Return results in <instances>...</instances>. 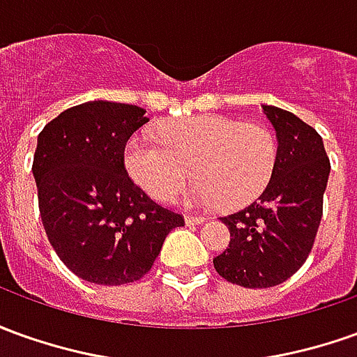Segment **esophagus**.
<instances>
[{
	"label": "esophagus",
	"mask_w": 357,
	"mask_h": 357,
	"mask_svg": "<svg viewBox=\"0 0 357 357\" xmlns=\"http://www.w3.org/2000/svg\"><path fill=\"white\" fill-rule=\"evenodd\" d=\"M184 221H186V225H200L204 223V218L202 215H186Z\"/></svg>",
	"instance_id": "esophagus-1"
}]
</instances>
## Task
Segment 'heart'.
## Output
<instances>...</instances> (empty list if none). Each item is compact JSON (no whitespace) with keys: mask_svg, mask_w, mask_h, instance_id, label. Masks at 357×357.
I'll list each match as a JSON object with an SVG mask.
<instances>
[{"mask_svg":"<svg viewBox=\"0 0 357 357\" xmlns=\"http://www.w3.org/2000/svg\"><path fill=\"white\" fill-rule=\"evenodd\" d=\"M159 137L136 134L124 146L128 174L157 200L181 190L188 165L196 183L184 202L237 208L264 190L276 165V137L257 122L198 114L167 122Z\"/></svg>","mask_w":357,"mask_h":357,"instance_id":"1","label":"heart"}]
</instances>
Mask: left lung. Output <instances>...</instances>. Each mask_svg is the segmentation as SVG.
I'll return each mask as SVG.
<instances>
[{"label": "left lung", "mask_w": 357, "mask_h": 357, "mask_svg": "<svg viewBox=\"0 0 357 357\" xmlns=\"http://www.w3.org/2000/svg\"><path fill=\"white\" fill-rule=\"evenodd\" d=\"M262 112L276 130L274 171L257 202L220 218L231 241L213 258L218 274L243 287L278 286L303 266L323 218L331 173L314 128L272 105H262Z\"/></svg>", "instance_id": "1"}]
</instances>
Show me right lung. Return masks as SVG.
<instances>
[{
  "label": "right lung",
  "mask_w": 357,
  "mask_h": 357,
  "mask_svg": "<svg viewBox=\"0 0 357 357\" xmlns=\"http://www.w3.org/2000/svg\"><path fill=\"white\" fill-rule=\"evenodd\" d=\"M149 122L144 108L89 100L63 110L38 134L33 174L50 245L75 276L99 286L144 278L165 237L183 227L132 183L124 146Z\"/></svg>",
  "instance_id": "1"
}]
</instances>
